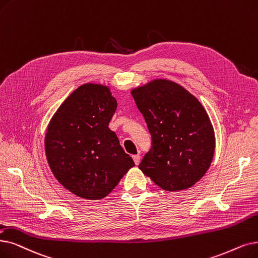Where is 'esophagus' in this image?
Returning <instances> with one entry per match:
<instances>
[{"instance_id":"obj_1","label":"esophagus","mask_w":258,"mask_h":258,"mask_svg":"<svg viewBox=\"0 0 258 258\" xmlns=\"http://www.w3.org/2000/svg\"><path fill=\"white\" fill-rule=\"evenodd\" d=\"M133 159H134L135 164L138 165L140 163V155H133Z\"/></svg>"}]
</instances>
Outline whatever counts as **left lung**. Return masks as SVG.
Wrapping results in <instances>:
<instances>
[{"label":"left lung","mask_w":258,"mask_h":258,"mask_svg":"<svg viewBox=\"0 0 258 258\" xmlns=\"http://www.w3.org/2000/svg\"><path fill=\"white\" fill-rule=\"evenodd\" d=\"M132 95L152 137L139 169L165 191L191 187L214 155V131L204 106L170 80H154Z\"/></svg>","instance_id":"left-lung-1"}]
</instances>
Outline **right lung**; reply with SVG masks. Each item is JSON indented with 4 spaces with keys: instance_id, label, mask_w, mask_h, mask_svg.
Segmentation results:
<instances>
[{
    "instance_id": "obj_1",
    "label": "right lung",
    "mask_w": 258,
    "mask_h": 258,
    "mask_svg": "<svg viewBox=\"0 0 258 258\" xmlns=\"http://www.w3.org/2000/svg\"><path fill=\"white\" fill-rule=\"evenodd\" d=\"M116 108L108 87L88 83L71 94L49 123L45 152L50 170L77 196L104 198L135 165L108 128Z\"/></svg>"
}]
</instances>
